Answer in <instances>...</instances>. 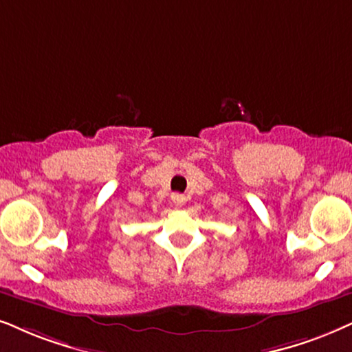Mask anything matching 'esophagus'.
<instances>
[{
	"label": "esophagus",
	"instance_id": "1",
	"mask_svg": "<svg viewBox=\"0 0 352 352\" xmlns=\"http://www.w3.org/2000/svg\"><path fill=\"white\" fill-rule=\"evenodd\" d=\"M172 201L177 204V206H184L185 204V197L184 195H172Z\"/></svg>",
	"mask_w": 352,
	"mask_h": 352
}]
</instances>
